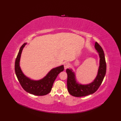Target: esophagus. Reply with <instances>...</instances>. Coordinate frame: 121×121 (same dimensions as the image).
<instances>
[{"label": "esophagus", "instance_id": "1", "mask_svg": "<svg viewBox=\"0 0 121 121\" xmlns=\"http://www.w3.org/2000/svg\"><path fill=\"white\" fill-rule=\"evenodd\" d=\"M69 66V63L68 62H65V64H64V68H65V69H66Z\"/></svg>", "mask_w": 121, "mask_h": 121}]
</instances>
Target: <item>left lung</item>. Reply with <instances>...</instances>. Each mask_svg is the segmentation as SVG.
I'll use <instances>...</instances> for the list:
<instances>
[{"label":"left lung","instance_id":"obj_1","mask_svg":"<svg viewBox=\"0 0 121 121\" xmlns=\"http://www.w3.org/2000/svg\"><path fill=\"white\" fill-rule=\"evenodd\" d=\"M95 48L99 53L100 57V65L98 71V74L94 82L89 84L82 85L78 84L75 80V75L71 69H67L66 70L68 75L67 87L68 91L72 96L79 97L86 96L94 94L100 86L106 73V62L104 53L102 47L97 42L95 43Z\"/></svg>","mask_w":121,"mask_h":121}]
</instances>
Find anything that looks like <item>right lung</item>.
Returning <instances> with one entry per match:
<instances>
[{
	"label": "right lung",
	"mask_w": 121,
	"mask_h": 121,
	"mask_svg": "<svg viewBox=\"0 0 121 121\" xmlns=\"http://www.w3.org/2000/svg\"><path fill=\"white\" fill-rule=\"evenodd\" d=\"M24 43L20 49L15 62V72L20 84L26 92L36 96H43L51 91L53 84L58 74L64 70L63 65L52 69L43 79L34 81L24 75L20 67V60Z\"/></svg>",
	"instance_id": "obj_1"
}]
</instances>
